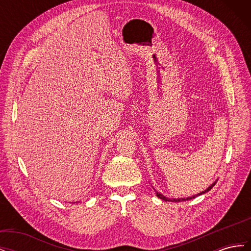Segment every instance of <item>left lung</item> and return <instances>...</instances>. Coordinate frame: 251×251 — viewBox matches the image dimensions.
I'll return each mask as SVG.
<instances>
[{
	"label": "left lung",
	"instance_id": "obj_1",
	"mask_svg": "<svg viewBox=\"0 0 251 251\" xmlns=\"http://www.w3.org/2000/svg\"><path fill=\"white\" fill-rule=\"evenodd\" d=\"M215 184H216V182L215 183H212L207 189H205L204 192H202V193H200V194H198V195H196V197L197 196H199V195H202V194H205L206 192H208V191H210V189L215 186ZM157 197L158 198H160V199H162V200H164V201H173V202H181V201H186V200H191V199H193V198H195V196H193V197H189V198H182V199H173V200H171V199H168V198H165V197L163 196V195H161V194H158L157 193Z\"/></svg>",
	"mask_w": 251,
	"mask_h": 251
}]
</instances>
